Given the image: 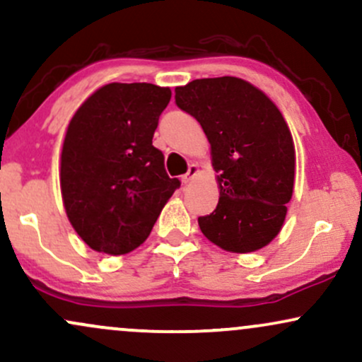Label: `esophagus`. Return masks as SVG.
Segmentation results:
<instances>
[{"instance_id": "34e87169", "label": "esophagus", "mask_w": 362, "mask_h": 362, "mask_svg": "<svg viewBox=\"0 0 362 362\" xmlns=\"http://www.w3.org/2000/svg\"><path fill=\"white\" fill-rule=\"evenodd\" d=\"M197 175H199L197 165H194V163L189 165V170H187V173H185V175H182V182H184V184H190V182H192Z\"/></svg>"}]
</instances>
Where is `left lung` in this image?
<instances>
[{"instance_id": "left-lung-1", "label": "left lung", "mask_w": 362, "mask_h": 362, "mask_svg": "<svg viewBox=\"0 0 362 362\" xmlns=\"http://www.w3.org/2000/svg\"><path fill=\"white\" fill-rule=\"evenodd\" d=\"M175 103L204 129L219 173V202L199 218L202 233L235 253L271 243L288 213L296 163L279 109L264 91L235 76L177 86Z\"/></svg>"}]
</instances>
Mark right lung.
Wrapping results in <instances>:
<instances>
[{
  "label": "right lung",
  "mask_w": 362,
  "mask_h": 362,
  "mask_svg": "<svg viewBox=\"0 0 362 362\" xmlns=\"http://www.w3.org/2000/svg\"><path fill=\"white\" fill-rule=\"evenodd\" d=\"M172 91L110 83L73 115L61 153V194L74 231L90 248L122 255L148 238L180 187L153 134Z\"/></svg>",
  "instance_id": "1"
}]
</instances>
